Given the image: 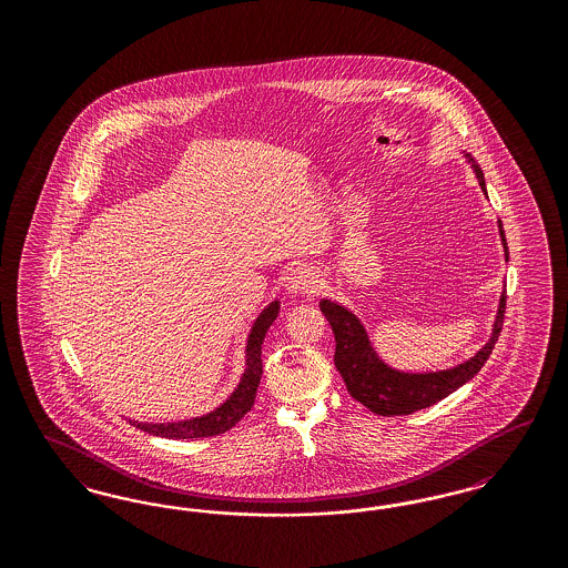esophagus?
I'll list each match as a JSON object with an SVG mask.
<instances>
[{
    "label": "esophagus",
    "instance_id": "obj_1",
    "mask_svg": "<svg viewBox=\"0 0 568 568\" xmlns=\"http://www.w3.org/2000/svg\"><path fill=\"white\" fill-rule=\"evenodd\" d=\"M320 290V278L311 268H297L290 281H287V292L297 294V296H311Z\"/></svg>",
    "mask_w": 568,
    "mask_h": 568
}]
</instances>
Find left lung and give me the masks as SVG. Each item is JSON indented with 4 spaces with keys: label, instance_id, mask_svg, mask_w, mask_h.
I'll return each instance as SVG.
<instances>
[{
    "label": "left lung",
    "instance_id": "8db88e82",
    "mask_svg": "<svg viewBox=\"0 0 568 568\" xmlns=\"http://www.w3.org/2000/svg\"><path fill=\"white\" fill-rule=\"evenodd\" d=\"M470 162L477 172L479 185L486 191L481 168L475 163L473 158H470ZM500 239L505 244V255L509 260V248H507V239L503 232V223H500ZM320 306H322L325 320L332 325L334 341H336L334 366L345 381L352 398L362 403L366 408H371L375 415L396 417V415H410L419 408L440 403L443 398L454 394L466 381H470L484 368L489 353L500 336V329H503L507 294H503L500 297L494 334L486 347L475 357H470L468 362L459 364L452 371L428 373V375H405V373H396V371L387 368L373 352L364 327L349 311H345L343 306H338L329 300H324Z\"/></svg>",
    "mask_w": 568,
    "mask_h": 568
}]
</instances>
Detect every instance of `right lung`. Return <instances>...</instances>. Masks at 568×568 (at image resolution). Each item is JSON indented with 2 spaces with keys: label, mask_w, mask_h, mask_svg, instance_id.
<instances>
[{
  "label": "right lung",
  "mask_w": 568,
  "mask_h": 568,
  "mask_svg": "<svg viewBox=\"0 0 568 568\" xmlns=\"http://www.w3.org/2000/svg\"><path fill=\"white\" fill-rule=\"evenodd\" d=\"M278 315V302H272L271 306L260 315L257 324L253 327L246 345V371H244L243 381L239 389L232 394V398L225 405L219 406L211 415L191 419V422H179V424H140L132 422V426L153 434V436H163V438H204V436H216V434L232 430L244 415L251 410L255 403V394L260 387L262 378V343L266 338V332L272 322Z\"/></svg>",
  "instance_id": "1"
}]
</instances>
